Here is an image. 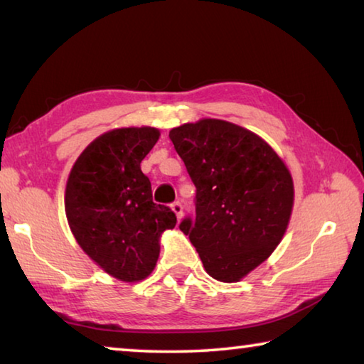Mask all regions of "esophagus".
<instances>
[{
    "instance_id": "34e87169",
    "label": "esophagus",
    "mask_w": 364,
    "mask_h": 364,
    "mask_svg": "<svg viewBox=\"0 0 364 364\" xmlns=\"http://www.w3.org/2000/svg\"><path fill=\"white\" fill-rule=\"evenodd\" d=\"M171 210L175 212L176 218L180 220L183 217V205H181V202H173V204H171Z\"/></svg>"
}]
</instances>
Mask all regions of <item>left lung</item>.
<instances>
[{"mask_svg":"<svg viewBox=\"0 0 364 364\" xmlns=\"http://www.w3.org/2000/svg\"><path fill=\"white\" fill-rule=\"evenodd\" d=\"M168 136L196 186V218H184L180 230L213 279L237 282L284 236L292 176L268 143L230 122L184 123Z\"/></svg>","mask_w":364,"mask_h":364,"instance_id":"left-lung-1","label":"left lung"}]
</instances>
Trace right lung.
<instances>
[{"instance_id":"right-lung-1","label":"right lung","mask_w":364,"mask_h":364,"mask_svg":"<svg viewBox=\"0 0 364 364\" xmlns=\"http://www.w3.org/2000/svg\"><path fill=\"white\" fill-rule=\"evenodd\" d=\"M151 127L117 128L80 154L65 188V215L80 247L114 278H147L160 254L159 239L176 225L170 207L152 200L141 160L157 143Z\"/></svg>"}]
</instances>
